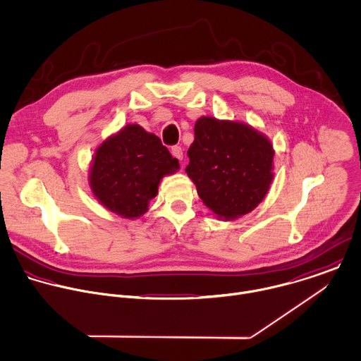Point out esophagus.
Returning <instances> with one entry per match:
<instances>
[{
  "mask_svg": "<svg viewBox=\"0 0 361 361\" xmlns=\"http://www.w3.org/2000/svg\"><path fill=\"white\" fill-rule=\"evenodd\" d=\"M171 152H172V155H173L176 159H179V161H182V159H183V149H182L179 145L172 147Z\"/></svg>",
  "mask_w": 361,
  "mask_h": 361,
  "instance_id": "34e87169",
  "label": "esophagus"
}]
</instances>
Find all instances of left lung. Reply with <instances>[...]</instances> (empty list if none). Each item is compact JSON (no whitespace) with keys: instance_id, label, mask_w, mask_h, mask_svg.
I'll return each instance as SVG.
<instances>
[{"instance_id":"8db88e82","label":"left lung","mask_w":361,"mask_h":361,"mask_svg":"<svg viewBox=\"0 0 361 361\" xmlns=\"http://www.w3.org/2000/svg\"><path fill=\"white\" fill-rule=\"evenodd\" d=\"M188 157L186 173L199 197L227 220L255 209L274 178L271 142L243 123L199 118Z\"/></svg>"}]
</instances>
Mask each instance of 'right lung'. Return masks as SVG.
<instances>
[{
    "label": "right lung",
    "instance_id": "1",
    "mask_svg": "<svg viewBox=\"0 0 361 361\" xmlns=\"http://www.w3.org/2000/svg\"><path fill=\"white\" fill-rule=\"evenodd\" d=\"M179 169L161 140L138 124L127 126L96 151L90 172L94 196L111 212L135 219L148 210L159 180Z\"/></svg>",
    "mask_w": 361,
    "mask_h": 361
}]
</instances>
